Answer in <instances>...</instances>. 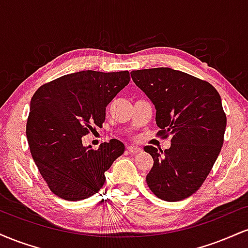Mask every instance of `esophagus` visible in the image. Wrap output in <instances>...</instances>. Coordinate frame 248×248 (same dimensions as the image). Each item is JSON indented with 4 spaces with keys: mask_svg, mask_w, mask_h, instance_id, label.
<instances>
[{
    "mask_svg": "<svg viewBox=\"0 0 248 248\" xmlns=\"http://www.w3.org/2000/svg\"><path fill=\"white\" fill-rule=\"evenodd\" d=\"M127 149H128V152H129L130 154H133V155H135V154H139V153L142 152V148L136 147V146H128Z\"/></svg>",
    "mask_w": 248,
    "mask_h": 248,
    "instance_id": "obj_1",
    "label": "esophagus"
}]
</instances>
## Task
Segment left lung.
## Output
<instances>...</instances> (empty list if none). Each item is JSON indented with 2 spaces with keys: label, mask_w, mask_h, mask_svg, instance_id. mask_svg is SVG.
I'll return each mask as SVG.
<instances>
[{
  "label": "left lung",
  "mask_w": 248,
  "mask_h": 248,
  "mask_svg": "<svg viewBox=\"0 0 248 248\" xmlns=\"http://www.w3.org/2000/svg\"><path fill=\"white\" fill-rule=\"evenodd\" d=\"M130 76L155 106L160 133L171 136L164 152L144 147L154 160L148 186L163 201L187 198L204 183L223 147L226 115L220 95L207 81L170 67Z\"/></svg>",
  "instance_id": "left-lung-1"
}]
</instances>
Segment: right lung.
I'll return each instance as SVG.
<instances>
[{"mask_svg":"<svg viewBox=\"0 0 248 248\" xmlns=\"http://www.w3.org/2000/svg\"><path fill=\"white\" fill-rule=\"evenodd\" d=\"M128 71H80L43 85L30 101L27 139L39 172L56 196L81 201L104 186L105 172L124 152L112 139L93 150L82 136L100 127L106 107L129 84Z\"/></svg>","mask_w":248,"mask_h":248,"instance_id":"1","label":"right lung"}]
</instances>
